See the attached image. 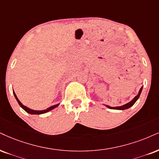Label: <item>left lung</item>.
<instances>
[{
  "instance_id": "obj_1",
  "label": "left lung",
  "mask_w": 159,
  "mask_h": 159,
  "mask_svg": "<svg viewBox=\"0 0 159 159\" xmlns=\"http://www.w3.org/2000/svg\"><path fill=\"white\" fill-rule=\"evenodd\" d=\"M142 89H143V86L140 89L139 91V93H138V94H137V95L136 96V97H135L134 98V99H132V100H131L130 102H129L128 103L125 104V105H121V106H117V107H111V106H109V105H105V106H106L107 107H108V108H110V109L121 110V111H122V110H125V109H127V108H130V107H132L133 105H134V104H135V102H136L137 100H138V99H139V97H140L141 93H142Z\"/></svg>"
}]
</instances>
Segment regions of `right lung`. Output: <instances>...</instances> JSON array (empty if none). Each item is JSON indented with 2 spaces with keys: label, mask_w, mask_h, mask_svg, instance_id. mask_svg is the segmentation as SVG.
Returning a JSON list of instances; mask_svg holds the SVG:
<instances>
[{
  "label": "right lung",
  "mask_w": 159,
  "mask_h": 159,
  "mask_svg": "<svg viewBox=\"0 0 159 159\" xmlns=\"http://www.w3.org/2000/svg\"><path fill=\"white\" fill-rule=\"evenodd\" d=\"M13 93H14V96H15V99H16L17 102H18V104L20 105V106L22 107V108L24 110L25 112L30 113V114H43V113H46L47 112H48V111H52V110H53L54 108H55V107H57L59 105H60V103H59V104H57V105H53V106H51L49 107H48V108L46 109V110H42V111H35V110L31 109L28 107L25 106L24 105H23V104L20 102V101L18 99V98L17 97V96H16V94H15V93L14 92V91H13Z\"/></svg>",
  "instance_id": "1"
}]
</instances>
